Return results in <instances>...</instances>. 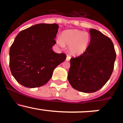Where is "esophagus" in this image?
Listing matches in <instances>:
<instances>
[{
    "label": "esophagus",
    "mask_w": 123,
    "mask_h": 123,
    "mask_svg": "<svg viewBox=\"0 0 123 123\" xmlns=\"http://www.w3.org/2000/svg\"><path fill=\"white\" fill-rule=\"evenodd\" d=\"M71 59V56L69 55H67V58H66V60L67 61H69V60H70Z\"/></svg>",
    "instance_id": "obj_1"
}]
</instances>
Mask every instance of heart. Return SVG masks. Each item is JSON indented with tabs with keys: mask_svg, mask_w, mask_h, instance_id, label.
<instances>
[{
	"mask_svg": "<svg viewBox=\"0 0 123 123\" xmlns=\"http://www.w3.org/2000/svg\"><path fill=\"white\" fill-rule=\"evenodd\" d=\"M89 39V34L84 31L69 30L63 32L61 37L57 38L56 44L61 48L67 45L72 55H80L86 50Z\"/></svg>",
	"mask_w": 123,
	"mask_h": 123,
	"instance_id": "heart-1",
	"label": "heart"
}]
</instances>
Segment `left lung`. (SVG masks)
<instances>
[{
  "label": "left lung",
  "instance_id": "obj_1",
  "mask_svg": "<svg viewBox=\"0 0 123 123\" xmlns=\"http://www.w3.org/2000/svg\"><path fill=\"white\" fill-rule=\"evenodd\" d=\"M90 44L82 55L70 59L68 80L74 89L93 93L101 89L112 74L116 58L110 38L93 28L89 30Z\"/></svg>",
  "mask_w": 123,
  "mask_h": 123
}]
</instances>
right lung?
Returning <instances> with one entry per match:
<instances>
[{
    "mask_svg": "<svg viewBox=\"0 0 123 123\" xmlns=\"http://www.w3.org/2000/svg\"><path fill=\"white\" fill-rule=\"evenodd\" d=\"M58 28L56 24H38L17 36L10 48L9 67L19 84L29 88L42 86L65 60L66 55L52 50Z\"/></svg>",
    "mask_w": 123,
    "mask_h": 123,
    "instance_id": "obj_1",
    "label": "right lung"
}]
</instances>
